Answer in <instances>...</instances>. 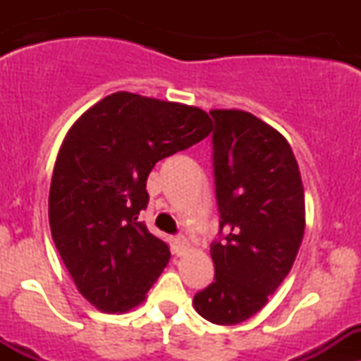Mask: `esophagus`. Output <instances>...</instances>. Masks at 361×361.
I'll use <instances>...</instances> for the list:
<instances>
[{
	"label": "esophagus",
	"mask_w": 361,
	"mask_h": 361,
	"mask_svg": "<svg viewBox=\"0 0 361 361\" xmlns=\"http://www.w3.org/2000/svg\"><path fill=\"white\" fill-rule=\"evenodd\" d=\"M188 250V243L187 239L181 238V235H178V238H174V253L178 255V257H181V255H185V251Z\"/></svg>",
	"instance_id": "1"
}]
</instances>
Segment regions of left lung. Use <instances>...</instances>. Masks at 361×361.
<instances>
[{
  "instance_id": "left-lung-1",
  "label": "left lung",
  "mask_w": 361,
  "mask_h": 361,
  "mask_svg": "<svg viewBox=\"0 0 361 361\" xmlns=\"http://www.w3.org/2000/svg\"><path fill=\"white\" fill-rule=\"evenodd\" d=\"M220 241L211 245L214 281L194 307L216 325L257 314L288 276L305 228L300 171L274 127L243 110H211Z\"/></svg>"
}]
</instances>
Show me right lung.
<instances>
[{
	"label": "right lung",
	"instance_id": "add662e5",
	"mask_svg": "<svg viewBox=\"0 0 361 361\" xmlns=\"http://www.w3.org/2000/svg\"><path fill=\"white\" fill-rule=\"evenodd\" d=\"M213 130L197 106L115 92L68 130L54 166L49 221L78 292L103 312L145 300L171 258L169 246L137 220L147 178L159 160Z\"/></svg>",
	"mask_w": 361,
	"mask_h": 361
}]
</instances>
